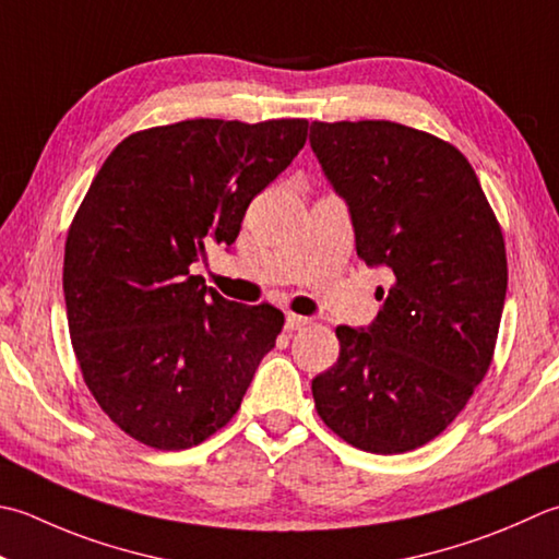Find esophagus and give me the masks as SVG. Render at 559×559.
<instances>
[{"mask_svg": "<svg viewBox=\"0 0 559 559\" xmlns=\"http://www.w3.org/2000/svg\"><path fill=\"white\" fill-rule=\"evenodd\" d=\"M310 324V320L308 317H302V314H295V312H288L286 314V330L288 332H298V330H305V326Z\"/></svg>", "mask_w": 559, "mask_h": 559, "instance_id": "1", "label": "esophagus"}]
</instances>
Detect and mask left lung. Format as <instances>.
<instances>
[{"instance_id": "obj_1", "label": "left lung", "mask_w": 559, "mask_h": 559, "mask_svg": "<svg viewBox=\"0 0 559 559\" xmlns=\"http://www.w3.org/2000/svg\"><path fill=\"white\" fill-rule=\"evenodd\" d=\"M352 211L358 259L385 266L368 330L336 326L312 380L320 419L360 451L407 453L443 433L495 358L507 247L475 169L451 142L392 120L310 126Z\"/></svg>"}]
</instances>
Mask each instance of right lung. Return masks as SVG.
Wrapping results in <instances>:
<instances>
[{
    "label": "right lung",
    "instance_id": "1",
    "mask_svg": "<svg viewBox=\"0 0 559 559\" xmlns=\"http://www.w3.org/2000/svg\"><path fill=\"white\" fill-rule=\"evenodd\" d=\"M308 140V120L193 118L120 140L76 207L62 290L76 366L130 439L183 451L235 417L283 330L191 276L205 245H233L257 193Z\"/></svg>",
    "mask_w": 559,
    "mask_h": 559
}]
</instances>
